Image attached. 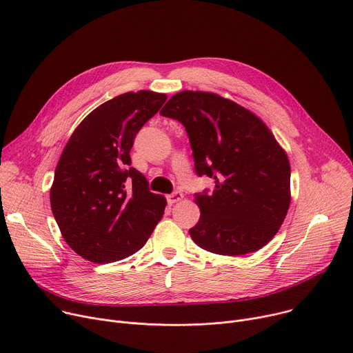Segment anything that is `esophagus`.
<instances>
[{
    "label": "esophagus",
    "instance_id": "1",
    "mask_svg": "<svg viewBox=\"0 0 353 353\" xmlns=\"http://www.w3.org/2000/svg\"><path fill=\"white\" fill-rule=\"evenodd\" d=\"M165 199H167V203H169V205H174V203H177V201H180L183 199V193L176 190V192H173L170 194H167Z\"/></svg>",
    "mask_w": 353,
    "mask_h": 353
}]
</instances>
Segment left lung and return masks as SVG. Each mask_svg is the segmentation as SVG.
I'll list each match as a JSON object with an SVG mask.
<instances>
[{
    "instance_id": "8db88e82",
    "label": "left lung",
    "mask_w": 353,
    "mask_h": 353,
    "mask_svg": "<svg viewBox=\"0 0 353 353\" xmlns=\"http://www.w3.org/2000/svg\"><path fill=\"white\" fill-rule=\"evenodd\" d=\"M160 114L186 128L199 177L214 189L196 193L193 242L208 252L240 256L268 245L290 205V165L265 123L213 92L181 91Z\"/></svg>"
}]
</instances>
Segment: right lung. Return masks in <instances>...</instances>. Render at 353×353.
<instances>
[{
  "instance_id": "obj_1",
  "label": "right lung",
  "mask_w": 353,
  "mask_h": 353,
  "mask_svg": "<svg viewBox=\"0 0 353 353\" xmlns=\"http://www.w3.org/2000/svg\"><path fill=\"white\" fill-rule=\"evenodd\" d=\"M167 100L153 91L125 92L99 105L70 137L55 169L51 210L67 245L94 263L121 261L153 233L165 199L132 167L140 128Z\"/></svg>"
}]
</instances>
